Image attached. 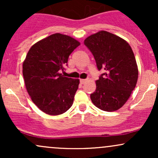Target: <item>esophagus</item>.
I'll return each instance as SVG.
<instances>
[{
	"label": "esophagus",
	"mask_w": 158,
	"mask_h": 158,
	"mask_svg": "<svg viewBox=\"0 0 158 158\" xmlns=\"http://www.w3.org/2000/svg\"><path fill=\"white\" fill-rule=\"evenodd\" d=\"M87 79H80V82L81 83V84H84V83L86 82Z\"/></svg>",
	"instance_id": "obj_1"
}]
</instances>
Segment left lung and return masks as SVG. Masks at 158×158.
<instances>
[{"mask_svg": "<svg viewBox=\"0 0 158 158\" xmlns=\"http://www.w3.org/2000/svg\"><path fill=\"white\" fill-rule=\"evenodd\" d=\"M84 44L93 54L98 70H104L90 94L96 107L105 111L119 109L135 88L138 68L132 49L122 38L107 31L88 36Z\"/></svg>", "mask_w": 158, "mask_h": 158, "instance_id": "obj_1", "label": "left lung"}]
</instances>
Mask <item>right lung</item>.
I'll return each mask as SVG.
<instances>
[{
	"label": "right lung",
	"instance_id": "add662e5",
	"mask_svg": "<svg viewBox=\"0 0 158 158\" xmlns=\"http://www.w3.org/2000/svg\"><path fill=\"white\" fill-rule=\"evenodd\" d=\"M80 43L55 33L33 44L23 63L25 86L34 104L49 115L66 112L73 102L79 79L60 73L68 57Z\"/></svg>",
	"mask_w": 158,
	"mask_h": 158
}]
</instances>
